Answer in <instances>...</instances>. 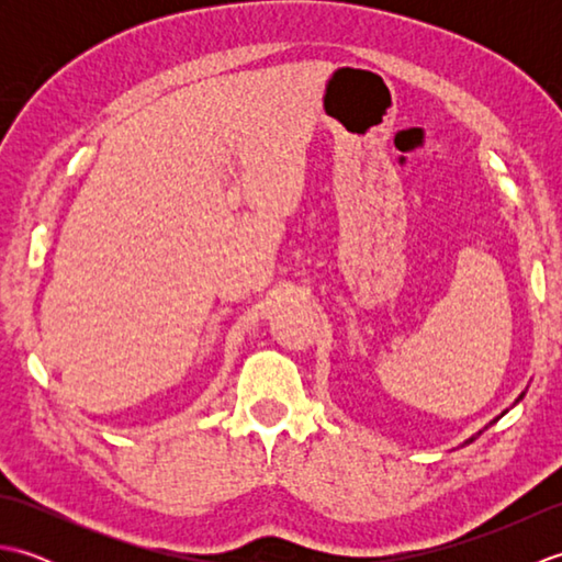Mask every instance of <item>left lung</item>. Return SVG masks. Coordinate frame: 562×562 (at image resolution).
<instances>
[{
    "label": "left lung",
    "instance_id": "1",
    "mask_svg": "<svg viewBox=\"0 0 562 562\" xmlns=\"http://www.w3.org/2000/svg\"><path fill=\"white\" fill-rule=\"evenodd\" d=\"M524 393H527V391H521V396H519V398H517V401H515V405H517V403H519V401H521V398H524ZM505 413H507V411H505ZM505 413H503V415H505ZM503 415H497V417H495V420H493V423H497V420H499V417H503ZM493 423H491V425H493ZM483 429H487V425H485V427H483ZM483 429H481V432H475V435H473V437H469V439H465V441H463V445H471V441H475V439H479V437H481V435H483Z\"/></svg>",
    "mask_w": 562,
    "mask_h": 562
}]
</instances>
